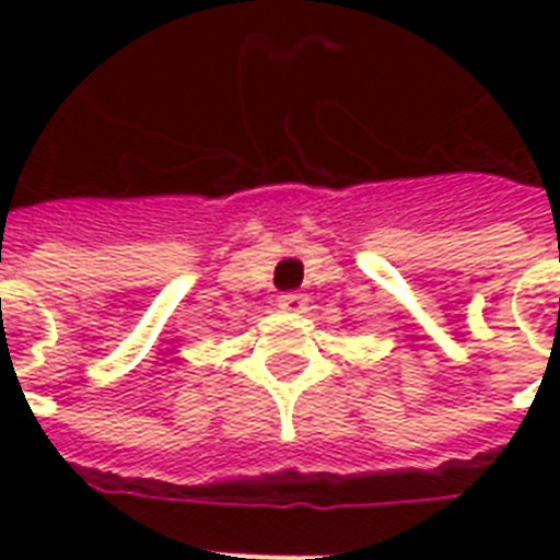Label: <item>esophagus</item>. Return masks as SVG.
<instances>
[{"mask_svg": "<svg viewBox=\"0 0 560 560\" xmlns=\"http://www.w3.org/2000/svg\"><path fill=\"white\" fill-rule=\"evenodd\" d=\"M307 305L305 293H299V290H288V293H281L279 296V307L281 311H293V314H302Z\"/></svg>", "mask_w": 560, "mask_h": 560, "instance_id": "obj_1", "label": "esophagus"}]
</instances>
